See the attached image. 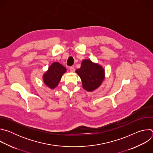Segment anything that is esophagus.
Wrapping results in <instances>:
<instances>
[{
  "label": "esophagus",
  "mask_w": 153,
  "mask_h": 153,
  "mask_svg": "<svg viewBox=\"0 0 153 153\" xmlns=\"http://www.w3.org/2000/svg\"><path fill=\"white\" fill-rule=\"evenodd\" d=\"M70 71H71V73H74V71H75V69H74V67H71L70 68Z\"/></svg>",
  "instance_id": "esophagus-1"
}]
</instances>
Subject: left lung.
Masks as SVG:
<instances>
[{"label": "left lung", "mask_w": 153, "mask_h": 153, "mask_svg": "<svg viewBox=\"0 0 153 153\" xmlns=\"http://www.w3.org/2000/svg\"><path fill=\"white\" fill-rule=\"evenodd\" d=\"M76 73L80 77L83 88L87 91H93L102 85L105 79V70L98 63L90 59H84Z\"/></svg>", "instance_id": "8db88e82"}]
</instances>
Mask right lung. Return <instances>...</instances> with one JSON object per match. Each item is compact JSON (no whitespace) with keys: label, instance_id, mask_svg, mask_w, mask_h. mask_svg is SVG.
I'll return each mask as SVG.
<instances>
[{"label":"right lung","instance_id":"right-lung-1","mask_svg":"<svg viewBox=\"0 0 153 153\" xmlns=\"http://www.w3.org/2000/svg\"><path fill=\"white\" fill-rule=\"evenodd\" d=\"M66 71V68L62 65L59 62H54L43 75V82L50 89H54L58 85L63 74Z\"/></svg>","mask_w":153,"mask_h":153}]
</instances>
